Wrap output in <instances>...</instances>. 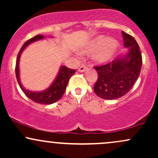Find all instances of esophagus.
I'll return each instance as SVG.
<instances>
[{"label": "esophagus", "instance_id": "esophagus-1", "mask_svg": "<svg viewBox=\"0 0 158 158\" xmlns=\"http://www.w3.org/2000/svg\"><path fill=\"white\" fill-rule=\"evenodd\" d=\"M87 69H88V68H87V67L85 66V65H81L80 68H79V70H78V71L81 72H81L85 71V70H86Z\"/></svg>", "mask_w": 158, "mask_h": 158}]
</instances>
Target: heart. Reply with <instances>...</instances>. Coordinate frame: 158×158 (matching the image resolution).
I'll use <instances>...</instances> for the list:
<instances>
[{"mask_svg": "<svg viewBox=\"0 0 158 158\" xmlns=\"http://www.w3.org/2000/svg\"><path fill=\"white\" fill-rule=\"evenodd\" d=\"M119 43L115 39H108L106 35H99L88 43L81 53H91L94 60L99 64H106L115 57L118 51Z\"/></svg>", "mask_w": 158, "mask_h": 158, "instance_id": "b5f03b06", "label": "heart"}]
</instances>
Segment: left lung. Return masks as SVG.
<instances>
[{"mask_svg":"<svg viewBox=\"0 0 158 158\" xmlns=\"http://www.w3.org/2000/svg\"><path fill=\"white\" fill-rule=\"evenodd\" d=\"M123 44L128 51L110 63L94 67L98 79L94 87L95 94L104 99L122 97L131 89L138 79L142 67L139 45L131 35L122 31Z\"/></svg>","mask_w":158,"mask_h":158,"instance_id":"left-lung-1","label":"left lung"}]
</instances>
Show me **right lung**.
I'll list each match as a JSON object with an SVG mask.
<instances>
[{"label":"right lung","instance_id":"add662e5","mask_svg":"<svg viewBox=\"0 0 158 158\" xmlns=\"http://www.w3.org/2000/svg\"><path fill=\"white\" fill-rule=\"evenodd\" d=\"M44 38V35H38L35 36V37L32 38V39H29L28 41H27L23 44L22 48L20 50L19 54H18L17 61H16L15 66V75L20 88H21V90H23V92L27 97L30 98L31 100L35 102L40 103V104L50 105L57 102L58 100H59L62 97L65 90H66L69 79L75 73L76 70H72V69L67 68L65 66H61L55 80L52 81L51 85L49 88L45 89L44 90H42V91H31V90H27L23 88V86L21 83V80H20L19 73V61L21 52L23 51V50L28 45L35 42V41H39V40L43 39Z\"/></svg>","mask_w":158,"mask_h":158}]
</instances>
